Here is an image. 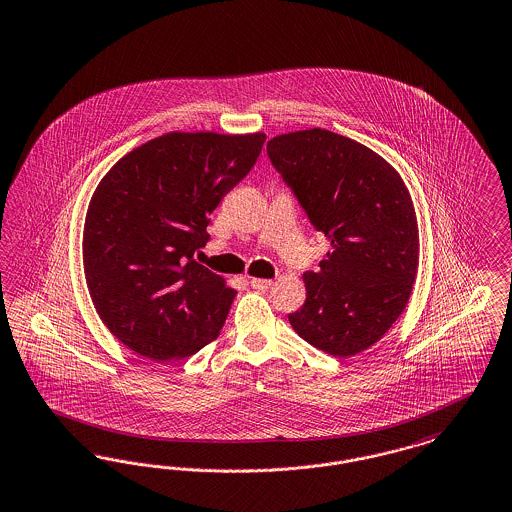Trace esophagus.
<instances>
[{
    "label": "esophagus",
    "mask_w": 512,
    "mask_h": 512,
    "mask_svg": "<svg viewBox=\"0 0 512 512\" xmlns=\"http://www.w3.org/2000/svg\"><path fill=\"white\" fill-rule=\"evenodd\" d=\"M249 284H251V287H253V289L265 291V289H270L274 282H272V280H263V278H251V282H249Z\"/></svg>",
    "instance_id": "34e87169"
}]
</instances>
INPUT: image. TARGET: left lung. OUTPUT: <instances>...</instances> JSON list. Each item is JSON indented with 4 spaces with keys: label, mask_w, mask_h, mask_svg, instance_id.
Instances as JSON below:
<instances>
[{
    "label": "left lung",
    "mask_w": 512,
    "mask_h": 512,
    "mask_svg": "<svg viewBox=\"0 0 512 512\" xmlns=\"http://www.w3.org/2000/svg\"><path fill=\"white\" fill-rule=\"evenodd\" d=\"M331 249L303 274L307 301L289 314L312 347L347 358L375 345L408 305L419 266V228L408 186L368 146L328 129L278 135L266 144Z\"/></svg>",
    "instance_id": "left-lung-1"
}]
</instances>
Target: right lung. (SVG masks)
Instances as JSON below:
<instances>
[{
  "label": "right lung",
  "instance_id": "obj_1",
  "mask_svg": "<svg viewBox=\"0 0 512 512\" xmlns=\"http://www.w3.org/2000/svg\"><path fill=\"white\" fill-rule=\"evenodd\" d=\"M265 141L261 131H173L104 175L85 215L83 270L104 326L125 347L169 362L219 337L236 291L192 257Z\"/></svg>",
  "mask_w": 512,
  "mask_h": 512
}]
</instances>
